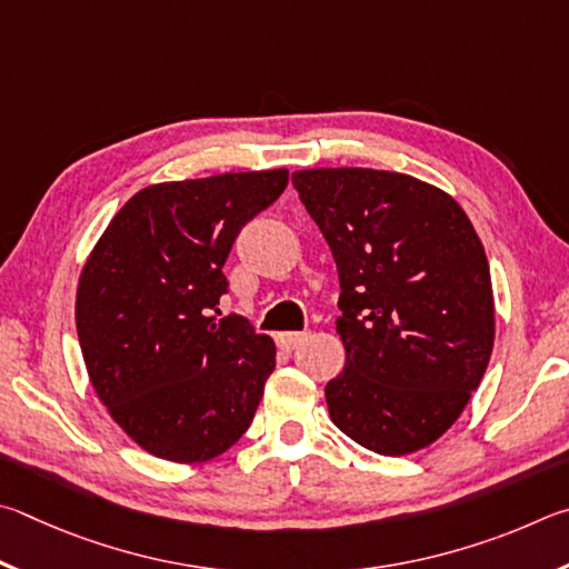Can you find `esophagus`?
Segmentation results:
<instances>
[{
  "label": "esophagus",
  "instance_id": "1",
  "mask_svg": "<svg viewBox=\"0 0 569 569\" xmlns=\"http://www.w3.org/2000/svg\"><path fill=\"white\" fill-rule=\"evenodd\" d=\"M305 340H307V332H282V335H277V345L287 352H292L295 347L305 342Z\"/></svg>",
  "mask_w": 569,
  "mask_h": 569
}]
</instances>
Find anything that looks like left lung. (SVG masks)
I'll list each match as a JSON object with an SVG mask.
<instances>
[{
    "label": "left lung",
    "mask_w": 569,
    "mask_h": 569,
    "mask_svg": "<svg viewBox=\"0 0 569 569\" xmlns=\"http://www.w3.org/2000/svg\"><path fill=\"white\" fill-rule=\"evenodd\" d=\"M292 184L332 249L347 362L332 422L377 455L422 450L452 427L495 342L485 247L450 194L385 169H302Z\"/></svg>",
    "instance_id": "obj_1"
}]
</instances>
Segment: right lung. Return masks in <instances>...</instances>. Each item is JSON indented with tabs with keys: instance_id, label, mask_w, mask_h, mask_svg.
<instances>
[{
	"instance_id": "obj_1",
	"label": "right lung",
	"mask_w": 569,
	"mask_h": 569,
	"mask_svg": "<svg viewBox=\"0 0 569 569\" xmlns=\"http://www.w3.org/2000/svg\"><path fill=\"white\" fill-rule=\"evenodd\" d=\"M290 182L227 172L137 192L79 277L77 335L99 400L149 455L204 462L252 425L274 342L219 315L234 239Z\"/></svg>"
}]
</instances>
